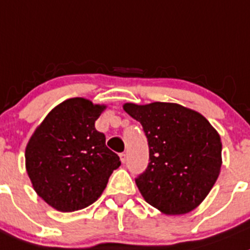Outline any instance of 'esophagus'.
Here are the masks:
<instances>
[{
  "label": "esophagus",
  "mask_w": 250,
  "mask_h": 250,
  "mask_svg": "<svg viewBox=\"0 0 250 250\" xmlns=\"http://www.w3.org/2000/svg\"><path fill=\"white\" fill-rule=\"evenodd\" d=\"M126 158H127V157H126V153H125V152H124V153H120V161H121V162H123V163L126 162Z\"/></svg>",
  "instance_id": "esophagus-1"
}]
</instances>
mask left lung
Returning a JSON list of instances; mask_svg holds the SVG:
<instances>
[{"label": "left lung", "instance_id": "left-lung-1", "mask_svg": "<svg viewBox=\"0 0 250 250\" xmlns=\"http://www.w3.org/2000/svg\"><path fill=\"white\" fill-rule=\"evenodd\" d=\"M124 110L141 124L148 141L149 163L135 179L145 200L166 215L198 208L220 174L217 131L200 113L175 103H126Z\"/></svg>", "mask_w": 250, "mask_h": 250}]
</instances>
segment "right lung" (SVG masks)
<instances>
[{
    "label": "right lung",
    "instance_id": "obj_1",
    "mask_svg": "<svg viewBox=\"0 0 250 250\" xmlns=\"http://www.w3.org/2000/svg\"><path fill=\"white\" fill-rule=\"evenodd\" d=\"M104 109L84 98L67 99L47 114L28 142L25 168L33 188L58 211L93 204L121 165L94 126Z\"/></svg>",
    "mask_w": 250,
    "mask_h": 250
}]
</instances>
